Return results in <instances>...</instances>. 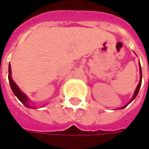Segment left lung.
I'll list each match as a JSON object with an SVG mask.
<instances>
[{
  "mask_svg": "<svg viewBox=\"0 0 149 149\" xmlns=\"http://www.w3.org/2000/svg\"><path fill=\"white\" fill-rule=\"evenodd\" d=\"M139 73H140V80H139V84H138V86H137V88H136V89H135L134 91V96H133V98H132V100H131V101L130 102H132L133 100H134L135 98H136V96L138 95V94H139V89H140L141 87V84H142V70H141V66H140V64H139ZM128 104H126V105H124L123 107H122L121 109H124L126 106L128 105Z\"/></svg>",
  "mask_w": 149,
  "mask_h": 149,
  "instance_id": "left-lung-1",
  "label": "left lung"
}]
</instances>
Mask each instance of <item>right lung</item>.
I'll return each mask as SVG.
<instances>
[{
    "label": "right lung",
    "mask_w": 149,
    "mask_h": 149,
    "mask_svg": "<svg viewBox=\"0 0 149 149\" xmlns=\"http://www.w3.org/2000/svg\"><path fill=\"white\" fill-rule=\"evenodd\" d=\"M9 83H10V88L12 89L14 95L17 97V99L20 100V102L24 104V105L27 107V108H31V109H35V107H32V106L30 105L29 104V100L28 98L26 97V95L20 91V89H19V87L16 85V84L15 83L11 78V67H10V65H9Z\"/></svg>",
    "instance_id": "1"
}]
</instances>
